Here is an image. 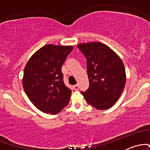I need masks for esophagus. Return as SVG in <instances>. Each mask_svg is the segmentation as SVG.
<instances>
[{
	"instance_id": "obj_1",
	"label": "esophagus",
	"mask_w": 150,
	"mask_h": 150,
	"mask_svg": "<svg viewBox=\"0 0 150 150\" xmlns=\"http://www.w3.org/2000/svg\"><path fill=\"white\" fill-rule=\"evenodd\" d=\"M74 89H75V90H78L79 89V87H78V85H74Z\"/></svg>"
}]
</instances>
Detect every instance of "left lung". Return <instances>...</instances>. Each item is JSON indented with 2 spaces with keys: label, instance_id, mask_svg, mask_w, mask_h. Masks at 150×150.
<instances>
[{
  "label": "left lung",
  "instance_id": "1",
  "mask_svg": "<svg viewBox=\"0 0 150 150\" xmlns=\"http://www.w3.org/2000/svg\"><path fill=\"white\" fill-rule=\"evenodd\" d=\"M87 58L89 87L81 92L85 100L98 110L114 105L123 92L126 82L125 67L111 48L100 42L77 45Z\"/></svg>",
  "mask_w": 150,
  "mask_h": 150
}]
</instances>
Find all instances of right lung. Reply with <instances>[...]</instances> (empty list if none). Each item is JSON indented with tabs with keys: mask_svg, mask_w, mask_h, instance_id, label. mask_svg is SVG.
<instances>
[{
	"mask_svg": "<svg viewBox=\"0 0 150 150\" xmlns=\"http://www.w3.org/2000/svg\"><path fill=\"white\" fill-rule=\"evenodd\" d=\"M72 46L47 44L31 56L22 85L31 102L42 112L56 114L68 104L71 90L65 85L61 68Z\"/></svg>",
	"mask_w": 150,
	"mask_h": 150,
	"instance_id": "1",
	"label": "right lung"
}]
</instances>
